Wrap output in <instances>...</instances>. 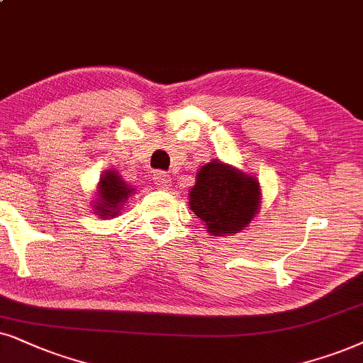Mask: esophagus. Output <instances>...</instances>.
Listing matches in <instances>:
<instances>
[{
    "label": "esophagus",
    "instance_id": "obj_1",
    "mask_svg": "<svg viewBox=\"0 0 363 363\" xmlns=\"http://www.w3.org/2000/svg\"><path fill=\"white\" fill-rule=\"evenodd\" d=\"M154 182H155V186L160 187V189H167V187L171 186L172 179H171V176H169L167 172L157 171V172L154 174Z\"/></svg>",
    "mask_w": 363,
    "mask_h": 363
}]
</instances>
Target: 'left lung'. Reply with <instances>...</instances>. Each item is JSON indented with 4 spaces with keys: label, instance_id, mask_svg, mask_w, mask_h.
<instances>
[{
    "label": "left lung",
    "instance_id": "left-lung-1",
    "mask_svg": "<svg viewBox=\"0 0 363 363\" xmlns=\"http://www.w3.org/2000/svg\"><path fill=\"white\" fill-rule=\"evenodd\" d=\"M261 206V187L253 174L214 159L196 174L189 208L211 236H229L247 228Z\"/></svg>",
    "mask_w": 363,
    "mask_h": 363
}]
</instances>
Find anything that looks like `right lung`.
I'll use <instances>...</instances> for the list:
<instances>
[{"mask_svg":"<svg viewBox=\"0 0 363 363\" xmlns=\"http://www.w3.org/2000/svg\"><path fill=\"white\" fill-rule=\"evenodd\" d=\"M134 187L123 181L121 174L112 169H105L100 176L97 194L94 201V214L100 219H110L121 214L127 199L134 194Z\"/></svg>","mask_w":363,"mask_h":363,"instance_id":"right-lung-1","label":"right lung"}]
</instances>
